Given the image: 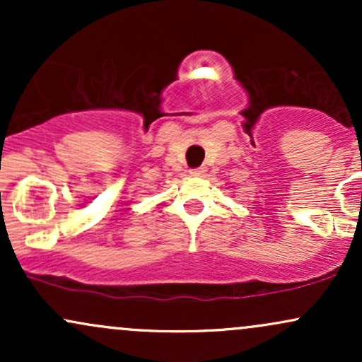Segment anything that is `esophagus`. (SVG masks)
<instances>
[{
  "instance_id": "1",
  "label": "esophagus",
  "mask_w": 362,
  "mask_h": 362,
  "mask_svg": "<svg viewBox=\"0 0 362 362\" xmlns=\"http://www.w3.org/2000/svg\"><path fill=\"white\" fill-rule=\"evenodd\" d=\"M206 172H207L206 167H199V168L190 170V175H192V177H204Z\"/></svg>"
}]
</instances>
